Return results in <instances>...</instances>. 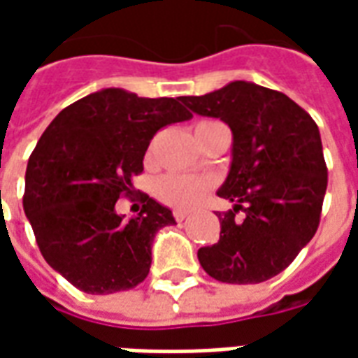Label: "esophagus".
Wrapping results in <instances>:
<instances>
[{
  "instance_id": "obj_1",
  "label": "esophagus",
  "mask_w": 358,
  "mask_h": 358,
  "mask_svg": "<svg viewBox=\"0 0 358 358\" xmlns=\"http://www.w3.org/2000/svg\"><path fill=\"white\" fill-rule=\"evenodd\" d=\"M172 217H174V220H178V222H182V220H186L187 218V213L186 210H172Z\"/></svg>"
}]
</instances>
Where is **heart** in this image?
Instances as JSON below:
<instances>
[{
  "instance_id": "obj_1",
  "label": "heart",
  "mask_w": 358,
  "mask_h": 358,
  "mask_svg": "<svg viewBox=\"0 0 358 358\" xmlns=\"http://www.w3.org/2000/svg\"><path fill=\"white\" fill-rule=\"evenodd\" d=\"M218 124L213 120H203L195 126V130ZM213 187V180L199 176H182V174H166L155 182V197L164 205L174 209H192L205 199Z\"/></svg>"
}]
</instances>
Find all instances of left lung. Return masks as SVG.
<instances>
[{
    "mask_svg": "<svg viewBox=\"0 0 358 358\" xmlns=\"http://www.w3.org/2000/svg\"><path fill=\"white\" fill-rule=\"evenodd\" d=\"M180 99L234 134L232 166L218 195L236 205L218 215L220 240L197 259L218 282H266L293 263L320 224L328 169L318 126L285 94L251 82Z\"/></svg>",
    "mask_w": 358,
    "mask_h": 358,
    "instance_id": "obj_1",
    "label": "left lung"
}]
</instances>
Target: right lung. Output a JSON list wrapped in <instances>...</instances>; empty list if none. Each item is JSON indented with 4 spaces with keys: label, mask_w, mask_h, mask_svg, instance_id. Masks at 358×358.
Returning <instances> with one entry per match:
<instances>
[{
    "label": "right lung",
    "mask_w": 358,
    "mask_h": 358,
    "mask_svg": "<svg viewBox=\"0 0 358 358\" xmlns=\"http://www.w3.org/2000/svg\"><path fill=\"white\" fill-rule=\"evenodd\" d=\"M192 113L180 97H138L107 88L82 97L53 118L28 159L22 207L51 268L92 295L132 289L151 266V243L171 209L140 194L138 217H118L134 178L161 128Z\"/></svg>",
    "instance_id": "add662e5"
}]
</instances>
